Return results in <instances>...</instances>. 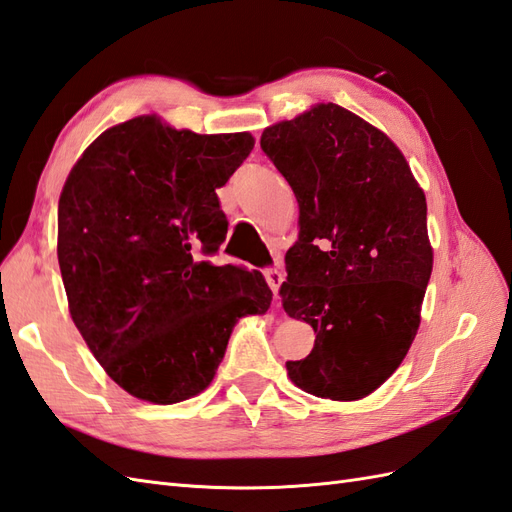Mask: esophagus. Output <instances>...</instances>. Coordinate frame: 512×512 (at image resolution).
<instances>
[{
  "mask_svg": "<svg viewBox=\"0 0 512 512\" xmlns=\"http://www.w3.org/2000/svg\"><path fill=\"white\" fill-rule=\"evenodd\" d=\"M264 277H266V281L270 285V290L274 292V296H277L279 294V287L283 283V272L277 270V268H266L264 270Z\"/></svg>",
  "mask_w": 512,
  "mask_h": 512,
  "instance_id": "esophagus-1",
  "label": "esophagus"
}]
</instances>
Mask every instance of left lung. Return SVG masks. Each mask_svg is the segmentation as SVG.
<instances>
[{
    "mask_svg": "<svg viewBox=\"0 0 512 512\" xmlns=\"http://www.w3.org/2000/svg\"><path fill=\"white\" fill-rule=\"evenodd\" d=\"M261 149L300 209L283 309L316 333L287 374L318 398L361 400L398 370L419 329L432 272L424 190L396 144L337 103L266 127Z\"/></svg>",
    "mask_w": 512,
    "mask_h": 512,
    "instance_id": "1",
    "label": "left lung"
}]
</instances>
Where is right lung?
<instances>
[{
    "label": "right lung",
    "mask_w": 512,
    "mask_h": 512,
    "mask_svg": "<svg viewBox=\"0 0 512 512\" xmlns=\"http://www.w3.org/2000/svg\"><path fill=\"white\" fill-rule=\"evenodd\" d=\"M157 116L114 125L71 168L58 203V264L71 318L112 381L175 404L214 381L235 322L261 316V272L214 266L227 235L216 190L253 151Z\"/></svg>",
    "instance_id": "right-lung-1"
}]
</instances>
